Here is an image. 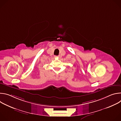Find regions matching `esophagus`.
I'll list each match as a JSON object with an SVG mask.
<instances>
[{"label": "esophagus", "mask_w": 121, "mask_h": 121, "mask_svg": "<svg viewBox=\"0 0 121 121\" xmlns=\"http://www.w3.org/2000/svg\"><path fill=\"white\" fill-rule=\"evenodd\" d=\"M55 57H59V56H55Z\"/></svg>", "instance_id": "obj_1"}]
</instances>
